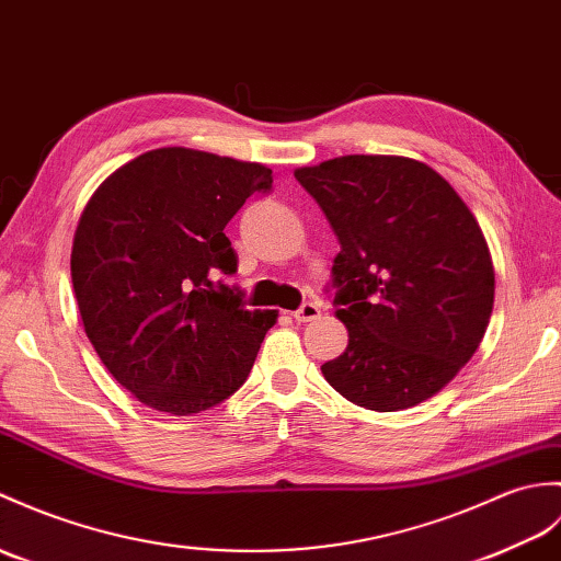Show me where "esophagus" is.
Masks as SVG:
<instances>
[{
	"instance_id": "34e87169",
	"label": "esophagus",
	"mask_w": 561,
	"mask_h": 561,
	"mask_svg": "<svg viewBox=\"0 0 561 561\" xmlns=\"http://www.w3.org/2000/svg\"><path fill=\"white\" fill-rule=\"evenodd\" d=\"M294 318H296V322H312V320H318V318H320V306H318V304H304L301 308H298V310L294 312Z\"/></svg>"
}]
</instances>
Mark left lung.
<instances>
[{
  "label": "left lung",
  "mask_w": 561,
  "mask_h": 561,
  "mask_svg": "<svg viewBox=\"0 0 561 561\" xmlns=\"http://www.w3.org/2000/svg\"><path fill=\"white\" fill-rule=\"evenodd\" d=\"M294 176L342 245L332 284L348 344L324 380L370 411L419 407L488 330L494 267L478 219L445 176L399 154H344Z\"/></svg>",
  "instance_id": "1"
}]
</instances>
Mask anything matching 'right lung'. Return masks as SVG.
I'll return each instance as SVG.
<instances>
[{
  "mask_svg": "<svg viewBox=\"0 0 561 561\" xmlns=\"http://www.w3.org/2000/svg\"><path fill=\"white\" fill-rule=\"evenodd\" d=\"M272 169L191 148L138 154L90 195L71 282L104 368L146 407L193 415L249 377L277 310L217 284L237 272L225 227Z\"/></svg>",
  "mask_w": 561,
  "mask_h": 561,
  "instance_id": "obj_1",
  "label": "right lung"
}]
</instances>
